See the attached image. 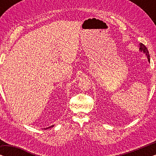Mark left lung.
Returning a JSON list of instances; mask_svg holds the SVG:
<instances>
[{
	"label": "left lung",
	"mask_w": 156,
	"mask_h": 156,
	"mask_svg": "<svg viewBox=\"0 0 156 156\" xmlns=\"http://www.w3.org/2000/svg\"><path fill=\"white\" fill-rule=\"evenodd\" d=\"M140 50L143 51V52L146 53V55H147V57H148V61L150 62V55H149L148 50V49H147L146 47L145 46L143 43H140Z\"/></svg>",
	"instance_id": "8db88e82"
}]
</instances>
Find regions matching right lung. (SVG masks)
I'll use <instances>...</instances> for the list:
<instances>
[{
	"instance_id": "add662e5",
	"label": "right lung",
	"mask_w": 156,
	"mask_h": 156,
	"mask_svg": "<svg viewBox=\"0 0 156 156\" xmlns=\"http://www.w3.org/2000/svg\"><path fill=\"white\" fill-rule=\"evenodd\" d=\"M52 126H50V127H48V128H47V129H49V128H51Z\"/></svg>"
}]
</instances>
